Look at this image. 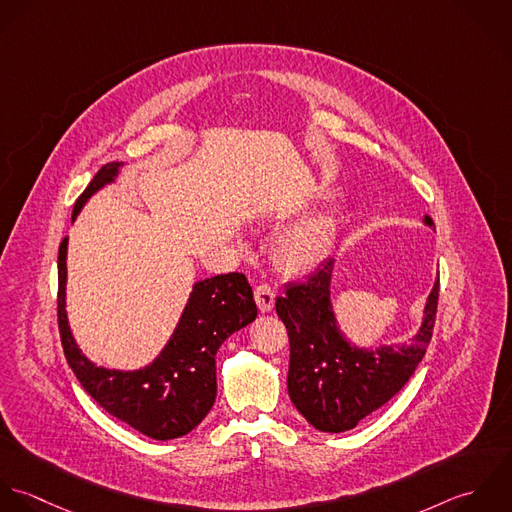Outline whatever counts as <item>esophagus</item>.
<instances>
[{"label": "esophagus", "instance_id": "obj_1", "mask_svg": "<svg viewBox=\"0 0 512 512\" xmlns=\"http://www.w3.org/2000/svg\"><path fill=\"white\" fill-rule=\"evenodd\" d=\"M275 291L269 285H259L255 287V301L261 312H271L275 307Z\"/></svg>", "mask_w": 512, "mask_h": 512}]
</instances>
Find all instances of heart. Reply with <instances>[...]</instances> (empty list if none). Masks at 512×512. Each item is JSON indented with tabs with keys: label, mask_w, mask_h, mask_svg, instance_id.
<instances>
[{
	"label": "heart",
	"mask_w": 512,
	"mask_h": 512,
	"mask_svg": "<svg viewBox=\"0 0 512 512\" xmlns=\"http://www.w3.org/2000/svg\"><path fill=\"white\" fill-rule=\"evenodd\" d=\"M338 231L336 211L320 207L287 227L275 241L277 263L289 273L316 269L330 253Z\"/></svg>",
	"instance_id": "1"
}]
</instances>
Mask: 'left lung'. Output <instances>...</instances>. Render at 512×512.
Returning <instances> with one entry per match:
<instances>
[{
	"mask_svg": "<svg viewBox=\"0 0 512 512\" xmlns=\"http://www.w3.org/2000/svg\"><path fill=\"white\" fill-rule=\"evenodd\" d=\"M423 223L433 225L429 215ZM332 267L334 261L328 259L307 283L289 285L275 307L289 332L291 402L318 431L340 433L390 402L415 372L435 324L439 275L421 326L408 342L360 348L346 340L336 324L330 301Z\"/></svg>",
	"mask_w": 512,
	"mask_h": 512,
	"instance_id": "obj_1",
	"label": "left lung"
}]
</instances>
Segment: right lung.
Segmentation results:
<instances>
[{"label":"right lung","instance_id":"obj_1","mask_svg":"<svg viewBox=\"0 0 512 512\" xmlns=\"http://www.w3.org/2000/svg\"><path fill=\"white\" fill-rule=\"evenodd\" d=\"M124 162L103 166L73 207V221L99 190L112 184ZM67 243L59 247L57 318L65 358L85 392L110 415L146 437L168 441L190 433L215 402V354L233 332L257 316L253 291L241 273L198 281L180 322L152 364L140 370H108L91 362L77 346L67 310Z\"/></svg>","mask_w":512,"mask_h":512}]
</instances>
